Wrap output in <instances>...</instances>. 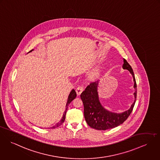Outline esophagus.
Here are the masks:
<instances>
[{"mask_svg": "<svg viewBox=\"0 0 160 160\" xmlns=\"http://www.w3.org/2000/svg\"><path fill=\"white\" fill-rule=\"evenodd\" d=\"M83 89H84V88H83V86H79L78 87H77V89H76V92H77V95L79 96L82 92Z\"/></svg>", "mask_w": 160, "mask_h": 160, "instance_id": "esophagus-1", "label": "esophagus"}]
</instances>
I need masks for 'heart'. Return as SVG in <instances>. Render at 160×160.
I'll return each instance as SVG.
<instances>
[{
    "instance_id": "obj_1",
    "label": "heart",
    "mask_w": 160,
    "mask_h": 160,
    "mask_svg": "<svg viewBox=\"0 0 160 160\" xmlns=\"http://www.w3.org/2000/svg\"><path fill=\"white\" fill-rule=\"evenodd\" d=\"M94 75H96V73H92V74L91 75L92 77H93V76H94Z\"/></svg>"
}]
</instances>
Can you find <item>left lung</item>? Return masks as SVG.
<instances>
[{"label": "left lung", "mask_w": 160, "mask_h": 160, "mask_svg": "<svg viewBox=\"0 0 160 160\" xmlns=\"http://www.w3.org/2000/svg\"><path fill=\"white\" fill-rule=\"evenodd\" d=\"M123 68L128 70L132 74L134 82V88L136 89L134 93V101L130 108L124 112L117 113L108 111L102 106L98 97V87L99 82L97 80L91 82L83 91L80 98L84 106V117L89 126L97 130H106L115 128L122 124L128 118L132 111L137 96V85L134 74L131 66L123 59Z\"/></svg>", "instance_id": "8db88e82"}]
</instances>
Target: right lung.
I'll list each match as a JSON object with an SVG mask.
<instances>
[{
  "label": "right lung",
  "instance_id": "right-lung-1",
  "mask_svg": "<svg viewBox=\"0 0 160 160\" xmlns=\"http://www.w3.org/2000/svg\"><path fill=\"white\" fill-rule=\"evenodd\" d=\"M33 50H31L29 53L31 52H32V51H33ZM76 96H77V93H76L75 91L73 89L71 91V92H70L69 95V97H68V101H67V104H66V110H65V112H64V114H63L62 118H61V120H60V122H59V123H56V124H55L54 126H53V127H52L51 128H57V127L59 126L60 125H61V124L63 123V122H64V120H65V118H66V111H67V109H68V106H69V104L72 101H73V100L76 98Z\"/></svg>",
  "mask_w": 160,
  "mask_h": 160
}]
</instances>
